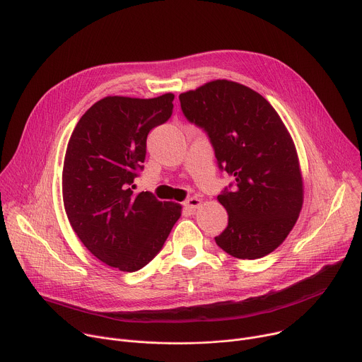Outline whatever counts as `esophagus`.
<instances>
[{
	"instance_id": "1",
	"label": "esophagus",
	"mask_w": 362,
	"mask_h": 362,
	"mask_svg": "<svg viewBox=\"0 0 362 362\" xmlns=\"http://www.w3.org/2000/svg\"><path fill=\"white\" fill-rule=\"evenodd\" d=\"M200 203H202L200 199H197V197H189V199L183 203V206H185L186 209H189V211H194V209L199 208Z\"/></svg>"
}]
</instances>
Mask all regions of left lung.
I'll return each mask as SVG.
<instances>
[{"label": "left lung", "mask_w": 362, "mask_h": 362, "mask_svg": "<svg viewBox=\"0 0 362 362\" xmlns=\"http://www.w3.org/2000/svg\"><path fill=\"white\" fill-rule=\"evenodd\" d=\"M189 123L208 134L218 168L233 177L218 200L228 212L216 245L239 259L274 252L302 208V176L293 141L268 100L216 80L179 95Z\"/></svg>", "instance_id": "8db88e82"}]
</instances>
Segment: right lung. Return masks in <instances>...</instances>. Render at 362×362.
<instances>
[{
  "instance_id": "add662e5",
  "label": "right lung",
  "mask_w": 362,
  "mask_h": 362,
  "mask_svg": "<svg viewBox=\"0 0 362 362\" xmlns=\"http://www.w3.org/2000/svg\"><path fill=\"white\" fill-rule=\"evenodd\" d=\"M173 98H101L67 146L63 199L70 225L97 259L123 272L146 267L180 218L179 203L134 194L132 186L144 168L147 134L170 119Z\"/></svg>"
}]
</instances>
